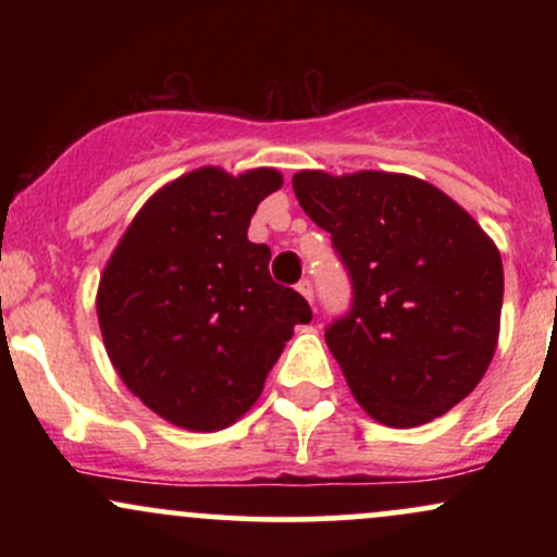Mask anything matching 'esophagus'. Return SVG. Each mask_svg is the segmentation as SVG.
Masks as SVG:
<instances>
[{"label":"esophagus","mask_w":557,"mask_h":557,"mask_svg":"<svg viewBox=\"0 0 557 557\" xmlns=\"http://www.w3.org/2000/svg\"><path fill=\"white\" fill-rule=\"evenodd\" d=\"M298 293L300 296H304L306 300H309V304H314V285H311V280L309 277H304V280H298Z\"/></svg>","instance_id":"esophagus-1"}]
</instances>
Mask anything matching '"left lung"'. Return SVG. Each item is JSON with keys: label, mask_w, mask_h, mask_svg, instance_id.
I'll list each match as a JSON object with an SVG mask.
<instances>
[{"label": "left lung", "mask_w": 557, "mask_h": 557, "mask_svg": "<svg viewBox=\"0 0 557 557\" xmlns=\"http://www.w3.org/2000/svg\"><path fill=\"white\" fill-rule=\"evenodd\" d=\"M327 230L350 306L324 330L350 393L387 426L443 417L479 385L500 332L503 261L484 230L434 185L395 172L293 177Z\"/></svg>", "instance_id": "obj_1"}]
</instances>
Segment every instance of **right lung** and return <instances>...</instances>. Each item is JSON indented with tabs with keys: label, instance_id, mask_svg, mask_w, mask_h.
<instances>
[{
	"label": "right lung",
	"instance_id": "1",
	"mask_svg": "<svg viewBox=\"0 0 557 557\" xmlns=\"http://www.w3.org/2000/svg\"><path fill=\"white\" fill-rule=\"evenodd\" d=\"M277 170L201 168L146 201L99 283L107 354L133 395L172 424L225 430L261 395L311 306L270 277L246 230Z\"/></svg>",
	"mask_w": 557,
	"mask_h": 557
}]
</instances>
